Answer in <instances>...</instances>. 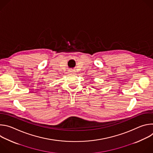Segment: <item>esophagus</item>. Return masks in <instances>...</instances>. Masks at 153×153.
Listing matches in <instances>:
<instances>
[{
    "mask_svg": "<svg viewBox=\"0 0 153 153\" xmlns=\"http://www.w3.org/2000/svg\"><path fill=\"white\" fill-rule=\"evenodd\" d=\"M68 72H69V73H70V74H74V73H76V71H75L74 70H70L68 71Z\"/></svg>",
    "mask_w": 153,
    "mask_h": 153,
    "instance_id": "esophagus-1",
    "label": "esophagus"
}]
</instances>
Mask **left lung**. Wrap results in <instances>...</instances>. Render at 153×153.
I'll list each match as a JSON object with an SVG mask.
<instances>
[{
    "instance_id": "left-lung-1",
    "label": "left lung",
    "mask_w": 153,
    "mask_h": 153,
    "mask_svg": "<svg viewBox=\"0 0 153 153\" xmlns=\"http://www.w3.org/2000/svg\"><path fill=\"white\" fill-rule=\"evenodd\" d=\"M92 88H95V87H92Z\"/></svg>"
}]
</instances>
